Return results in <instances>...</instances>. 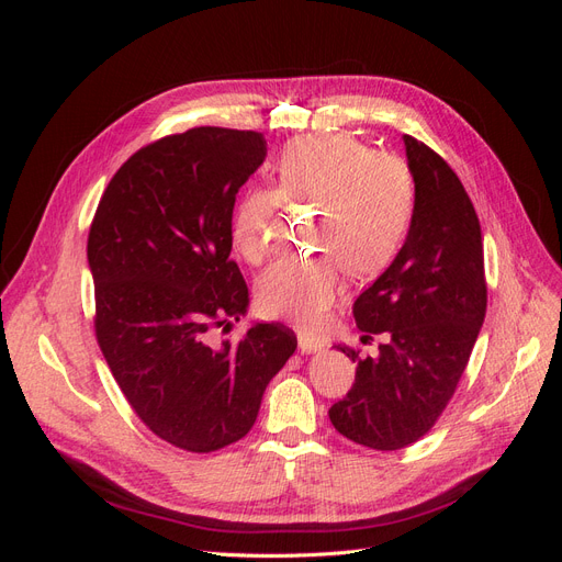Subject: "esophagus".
<instances>
[{
	"instance_id": "34e87169",
	"label": "esophagus",
	"mask_w": 562,
	"mask_h": 562,
	"mask_svg": "<svg viewBox=\"0 0 562 562\" xmlns=\"http://www.w3.org/2000/svg\"><path fill=\"white\" fill-rule=\"evenodd\" d=\"M297 347H300L302 353H316V351L323 349V345L318 342V339H314L310 335H302V333H300V339H297Z\"/></svg>"
}]
</instances>
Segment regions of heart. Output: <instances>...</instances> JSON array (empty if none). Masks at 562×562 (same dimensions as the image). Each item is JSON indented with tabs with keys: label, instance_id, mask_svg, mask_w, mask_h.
Masks as SVG:
<instances>
[{
	"label": "heart",
	"instance_id": "heart-1",
	"mask_svg": "<svg viewBox=\"0 0 562 562\" xmlns=\"http://www.w3.org/2000/svg\"><path fill=\"white\" fill-rule=\"evenodd\" d=\"M279 192L318 206L316 246L328 255L310 262H279L258 281L262 316L316 330L342 293L345 267L375 277L401 252L415 215V180L391 151L370 149L349 133L304 135L279 159ZM279 196L250 190L232 217V244L250 265L274 250Z\"/></svg>",
	"mask_w": 562,
	"mask_h": 562
}]
</instances>
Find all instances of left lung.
<instances>
[{"label":"left lung","instance_id":"obj_1","mask_svg":"<svg viewBox=\"0 0 562 562\" xmlns=\"http://www.w3.org/2000/svg\"><path fill=\"white\" fill-rule=\"evenodd\" d=\"M403 143L413 225L396 260L353 302L363 342L375 335L384 342L372 356L337 347L356 363V380L328 411L339 434L370 450H401L431 431L487 307L481 223L464 184L431 147L413 135Z\"/></svg>","mask_w":562,"mask_h":562}]
</instances>
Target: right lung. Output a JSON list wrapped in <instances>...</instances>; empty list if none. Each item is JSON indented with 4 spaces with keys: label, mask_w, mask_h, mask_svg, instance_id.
<instances>
[{
    "label": "right lung",
    "mask_w": 562,
    "mask_h": 562,
    "mask_svg": "<svg viewBox=\"0 0 562 562\" xmlns=\"http://www.w3.org/2000/svg\"><path fill=\"white\" fill-rule=\"evenodd\" d=\"M265 157L258 131L166 135L119 168L89 229L100 351L145 427L187 452L241 440L297 347L281 323L211 342L213 328L248 310L229 260L232 213Z\"/></svg>",
    "instance_id": "1"
}]
</instances>
